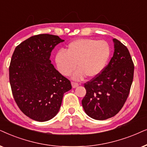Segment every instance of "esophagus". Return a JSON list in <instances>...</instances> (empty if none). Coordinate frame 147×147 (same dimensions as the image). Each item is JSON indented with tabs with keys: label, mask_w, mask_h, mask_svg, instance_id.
Listing matches in <instances>:
<instances>
[{
	"label": "esophagus",
	"mask_w": 147,
	"mask_h": 147,
	"mask_svg": "<svg viewBox=\"0 0 147 147\" xmlns=\"http://www.w3.org/2000/svg\"><path fill=\"white\" fill-rule=\"evenodd\" d=\"M71 85H72V88H76V87H77L78 86H79V84L77 83H74V82H72Z\"/></svg>",
	"instance_id": "34e87169"
}]
</instances>
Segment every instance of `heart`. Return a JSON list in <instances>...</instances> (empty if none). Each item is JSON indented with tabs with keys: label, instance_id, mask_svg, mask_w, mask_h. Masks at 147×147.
<instances>
[{
	"label": "heart",
	"instance_id": "b5f03b06",
	"mask_svg": "<svg viewBox=\"0 0 147 147\" xmlns=\"http://www.w3.org/2000/svg\"><path fill=\"white\" fill-rule=\"evenodd\" d=\"M111 56V47L106 41L79 39L70 42L66 49L55 56L58 71L63 76L72 74V79L80 81L87 75L89 78L98 76L104 70Z\"/></svg>",
	"mask_w": 147,
	"mask_h": 147
}]
</instances>
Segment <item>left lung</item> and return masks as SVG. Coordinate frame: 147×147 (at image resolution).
I'll return each instance as SVG.
<instances>
[{
	"label": "left lung",
	"mask_w": 147,
	"mask_h": 147,
	"mask_svg": "<svg viewBox=\"0 0 147 147\" xmlns=\"http://www.w3.org/2000/svg\"><path fill=\"white\" fill-rule=\"evenodd\" d=\"M114 52L101 73L85 84L82 105L91 118L104 120L118 113L126 102L134 76V64L128 48L113 39Z\"/></svg>",
	"instance_id": "left-lung-1"
}]
</instances>
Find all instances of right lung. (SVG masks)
Segmentation results:
<instances>
[{
  "label": "right lung",
  "mask_w": 147,
  "mask_h": 147,
  "mask_svg": "<svg viewBox=\"0 0 147 147\" xmlns=\"http://www.w3.org/2000/svg\"><path fill=\"white\" fill-rule=\"evenodd\" d=\"M64 42L57 36L40 34L17 46L9 66V81L15 102L32 120L46 122L59 111L69 80L51 64V52Z\"/></svg>",
  "instance_id": "1"
}]
</instances>
